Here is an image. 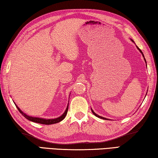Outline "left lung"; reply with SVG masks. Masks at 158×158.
Here are the masks:
<instances>
[{
    "label": "left lung",
    "mask_w": 158,
    "mask_h": 158,
    "mask_svg": "<svg viewBox=\"0 0 158 158\" xmlns=\"http://www.w3.org/2000/svg\"><path fill=\"white\" fill-rule=\"evenodd\" d=\"M131 40H132V42H134V43H135V42H134L133 40H132V39H131ZM136 47H137V49H138V50L139 51V52H140V53H141V54H142V56H143V59H144V60H145V62H146V59H145V58H144V56H143V52H141V50L139 49V48L137 46H136ZM146 67H147V65H146ZM146 94H147V93H146ZM91 111H92V112H93V114H94L95 115V116H97V117H98V118H102V119H105V120H109V119H108V118H105V117H102V116H99V115H98L97 114H95V112L94 111H93V109H91Z\"/></svg>",
    "instance_id": "obj_1"
}]
</instances>
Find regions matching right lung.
Instances as JSON below:
<instances>
[{"mask_svg": "<svg viewBox=\"0 0 158 158\" xmlns=\"http://www.w3.org/2000/svg\"><path fill=\"white\" fill-rule=\"evenodd\" d=\"M15 103V102H14ZM15 106H17V108L18 109V110L19 111L20 113L23 115V116H24L26 119H28V121H32V122H34V123H40V124H44V125H51V124H55V123H59L61 121H63V120L65 118V117L66 116L67 113H68V106H67V108L65 109V111L64 113L61 115L60 116L58 117V118H52V119H47V118H39V117H33V116H28L25 113H23V112L21 110V109L18 107V106L16 105L15 103Z\"/></svg>", "mask_w": 158, "mask_h": 158, "instance_id": "right-lung-1", "label": "right lung"}]
</instances>
